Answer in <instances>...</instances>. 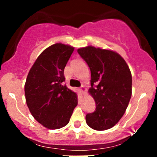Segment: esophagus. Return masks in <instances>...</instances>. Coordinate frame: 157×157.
<instances>
[{"mask_svg":"<svg viewBox=\"0 0 157 157\" xmlns=\"http://www.w3.org/2000/svg\"><path fill=\"white\" fill-rule=\"evenodd\" d=\"M80 92L82 93V94H85V92H86V88H85L84 86H81V87L80 88Z\"/></svg>","mask_w":157,"mask_h":157,"instance_id":"1","label":"esophagus"}]
</instances>
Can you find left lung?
Masks as SVG:
<instances>
[{"label":"left lung","instance_id":"1","mask_svg":"<svg viewBox=\"0 0 157 157\" xmlns=\"http://www.w3.org/2000/svg\"><path fill=\"white\" fill-rule=\"evenodd\" d=\"M91 71L89 92L96 103L86 121L97 131L111 128L120 121L132 93V77L128 66L117 52L89 46L77 49Z\"/></svg>","mask_w":157,"mask_h":157}]
</instances>
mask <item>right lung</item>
Returning <instances> with one entry per match:
<instances>
[{"label":"right lung","instance_id":"right-lung-1","mask_svg":"<svg viewBox=\"0 0 157 157\" xmlns=\"http://www.w3.org/2000/svg\"><path fill=\"white\" fill-rule=\"evenodd\" d=\"M75 48L55 44L38 56L25 83L27 106L39 123L48 129H59L69 122L77 105V94L68 89L64 68Z\"/></svg>","mask_w":157,"mask_h":157}]
</instances>
